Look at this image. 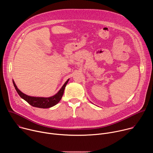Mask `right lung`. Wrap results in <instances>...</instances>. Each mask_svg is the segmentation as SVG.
<instances>
[{
	"label": "right lung",
	"instance_id": "add662e5",
	"mask_svg": "<svg viewBox=\"0 0 153 153\" xmlns=\"http://www.w3.org/2000/svg\"><path fill=\"white\" fill-rule=\"evenodd\" d=\"M69 80H68L65 84L62 87V88L59 90V91L54 96L50 97H31L27 96L23 93H22L17 88L14 83V82L13 81L14 86L15 87V89L17 91L18 94L24 99L25 101H27L30 105L33 106L40 108H48L56 105L57 103L59 102L61 100L65 86L68 83Z\"/></svg>",
	"mask_w": 153,
	"mask_h": 153
}]
</instances>
